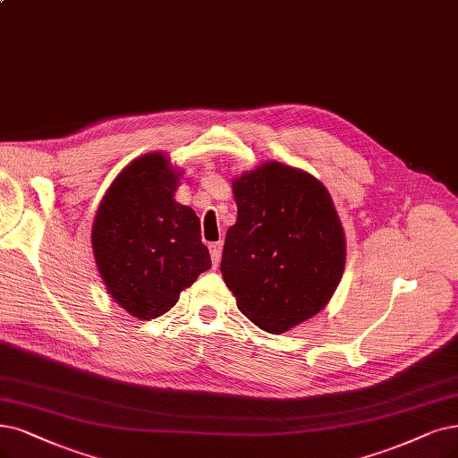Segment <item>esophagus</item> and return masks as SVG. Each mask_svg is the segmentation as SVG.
<instances>
[{
  "instance_id": "34e87169",
  "label": "esophagus",
  "mask_w": 458,
  "mask_h": 458,
  "mask_svg": "<svg viewBox=\"0 0 458 458\" xmlns=\"http://www.w3.org/2000/svg\"><path fill=\"white\" fill-rule=\"evenodd\" d=\"M209 252H211V260H213V266L216 267L218 262H220V255H223V242H215L209 245Z\"/></svg>"
}]
</instances>
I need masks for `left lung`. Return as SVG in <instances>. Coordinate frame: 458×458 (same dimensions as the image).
I'll return each instance as SVG.
<instances>
[{"instance_id": "left-lung-1", "label": "left lung", "mask_w": 458, "mask_h": 458, "mask_svg": "<svg viewBox=\"0 0 458 458\" xmlns=\"http://www.w3.org/2000/svg\"><path fill=\"white\" fill-rule=\"evenodd\" d=\"M232 189L238 220L220 274L250 323L283 334L323 310L344 276L340 216L323 182L279 162L243 174Z\"/></svg>"}]
</instances>
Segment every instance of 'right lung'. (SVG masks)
I'll list each match as a JSON object with an SVG mask.
<instances>
[{
	"label": "right lung",
	"instance_id": "1",
	"mask_svg": "<svg viewBox=\"0 0 458 458\" xmlns=\"http://www.w3.org/2000/svg\"><path fill=\"white\" fill-rule=\"evenodd\" d=\"M179 172L160 152L133 160L99 203L92 249L109 294L130 315L155 318L211 267L199 218L174 199Z\"/></svg>",
	"mask_w": 458,
	"mask_h": 458
}]
</instances>
